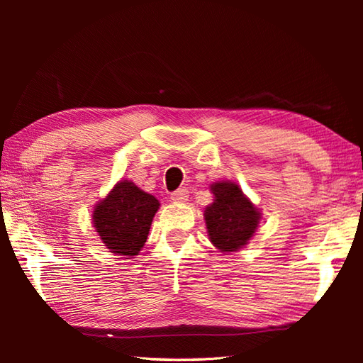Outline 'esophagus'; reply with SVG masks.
<instances>
[{"label":"esophagus","instance_id":"obj_1","mask_svg":"<svg viewBox=\"0 0 363 363\" xmlns=\"http://www.w3.org/2000/svg\"><path fill=\"white\" fill-rule=\"evenodd\" d=\"M172 201H174V203H182V201H186V199L189 198V190L186 189V187H182V189H177V190H174L173 194H172Z\"/></svg>","mask_w":363,"mask_h":363}]
</instances>
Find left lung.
Returning a JSON list of instances; mask_svg holds the SVG:
<instances>
[{
    "mask_svg": "<svg viewBox=\"0 0 363 363\" xmlns=\"http://www.w3.org/2000/svg\"><path fill=\"white\" fill-rule=\"evenodd\" d=\"M215 203L204 211L207 233L218 250L230 252L248 243L257 229L260 213L233 182L212 186Z\"/></svg>",
    "mask_w": 363,
    "mask_h": 363,
    "instance_id": "obj_1",
    "label": "left lung"
}]
</instances>
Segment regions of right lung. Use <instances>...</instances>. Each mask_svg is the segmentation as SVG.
Returning a JSON list of instances; mask_svg holds the SVG:
<instances>
[{
	"label": "right lung",
	"mask_w": 363,
	"mask_h": 363,
	"mask_svg": "<svg viewBox=\"0 0 363 363\" xmlns=\"http://www.w3.org/2000/svg\"><path fill=\"white\" fill-rule=\"evenodd\" d=\"M159 201L129 181H121L94 212L96 233L111 252L133 257L148 238Z\"/></svg>",
	"instance_id": "1"
}]
</instances>
